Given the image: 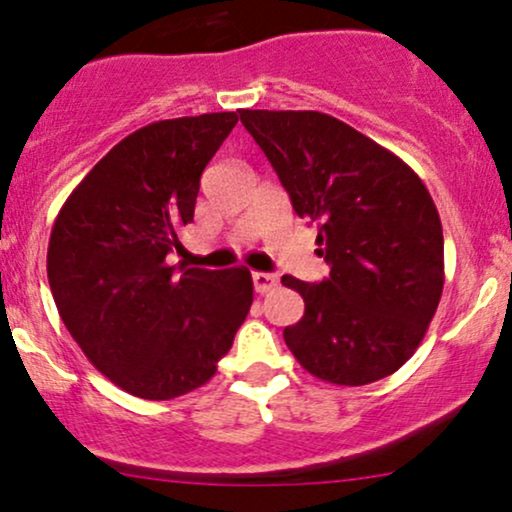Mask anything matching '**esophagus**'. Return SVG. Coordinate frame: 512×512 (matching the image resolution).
Returning <instances> with one entry per match:
<instances>
[{"instance_id": "34e87169", "label": "esophagus", "mask_w": 512, "mask_h": 512, "mask_svg": "<svg viewBox=\"0 0 512 512\" xmlns=\"http://www.w3.org/2000/svg\"><path fill=\"white\" fill-rule=\"evenodd\" d=\"M252 284H255L257 293H267V291H272L276 284H279V276L269 274V272H255L252 274Z\"/></svg>"}]
</instances>
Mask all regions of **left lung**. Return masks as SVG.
Segmentation results:
<instances>
[{"label":"left lung","instance_id":"1","mask_svg":"<svg viewBox=\"0 0 512 512\" xmlns=\"http://www.w3.org/2000/svg\"><path fill=\"white\" fill-rule=\"evenodd\" d=\"M289 192L315 223L320 284L281 276L305 313L286 327L296 361L334 385H368L414 356L443 293V226L402 158L317 110H238Z\"/></svg>","mask_w":512,"mask_h":512}]
</instances>
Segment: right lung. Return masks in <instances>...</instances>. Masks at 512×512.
Masks as SVG:
<instances>
[{"instance_id":"obj_1","label":"right lung","mask_w":512,"mask_h":512,"mask_svg":"<svg viewBox=\"0 0 512 512\" xmlns=\"http://www.w3.org/2000/svg\"><path fill=\"white\" fill-rule=\"evenodd\" d=\"M236 113L151 122L74 187L50 233L52 298L74 342L117 387L173 399L202 387L252 305L250 269L170 267L199 178Z\"/></svg>"}]
</instances>
